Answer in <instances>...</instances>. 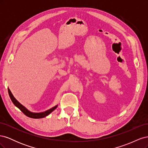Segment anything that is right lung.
<instances>
[{
	"label": "right lung",
	"mask_w": 148,
	"mask_h": 148,
	"mask_svg": "<svg viewBox=\"0 0 148 148\" xmlns=\"http://www.w3.org/2000/svg\"><path fill=\"white\" fill-rule=\"evenodd\" d=\"M8 95H9V96H10V99H11L12 102L13 103V104H14V105L16 107H17L25 115H26V116H28V117H30V118L41 119V118H43V117H46V116H47L49 114H50L53 110H54L57 107V106H56L55 107H52V108L49 109V110H47L45 112H41V113L31 112H30L28 110L26 109L23 106H22L20 104V103L14 97H13L10 90L8 88Z\"/></svg>",
	"instance_id": "add662e5"
}]
</instances>
